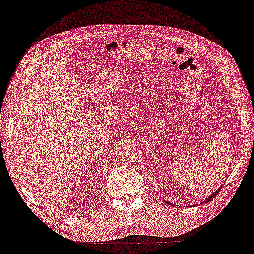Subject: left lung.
Listing matches in <instances>:
<instances>
[{
	"instance_id": "obj_1",
	"label": "left lung",
	"mask_w": 254,
	"mask_h": 254,
	"mask_svg": "<svg viewBox=\"0 0 254 254\" xmlns=\"http://www.w3.org/2000/svg\"><path fill=\"white\" fill-rule=\"evenodd\" d=\"M222 187L220 186V187H219L218 189H217V190H215L214 192H213V194H212V195H210V197H207L206 199H204V204H205V203H207V202H210V200H212V199H213L214 197H215V196H217V194H219V190H220V189H221ZM196 205H198V204H196Z\"/></svg>"
}]
</instances>
